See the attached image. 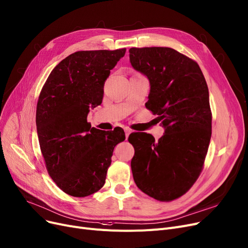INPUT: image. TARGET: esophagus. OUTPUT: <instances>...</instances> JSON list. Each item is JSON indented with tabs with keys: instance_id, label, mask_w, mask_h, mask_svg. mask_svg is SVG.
Returning <instances> with one entry per match:
<instances>
[{
	"instance_id": "obj_1",
	"label": "esophagus",
	"mask_w": 248,
	"mask_h": 248,
	"mask_svg": "<svg viewBox=\"0 0 248 248\" xmlns=\"http://www.w3.org/2000/svg\"><path fill=\"white\" fill-rule=\"evenodd\" d=\"M124 131H125V136H126V140L128 138V136H129V134L131 133V130L129 129V128H127V127H125L124 128Z\"/></svg>"
}]
</instances>
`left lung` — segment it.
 I'll list each match as a JSON object with an SVG mask.
<instances>
[{
    "mask_svg": "<svg viewBox=\"0 0 248 248\" xmlns=\"http://www.w3.org/2000/svg\"><path fill=\"white\" fill-rule=\"evenodd\" d=\"M129 58L150 80L145 107L165 128L157 141L145 132L129 135L133 179L148 196L171 202L190 189L203 168L212 136L209 88L199 64L174 48L131 47Z\"/></svg>",
    "mask_w": 248,
    "mask_h": 248,
    "instance_id": "1",
    "label": "left lung"
}]
</instances>
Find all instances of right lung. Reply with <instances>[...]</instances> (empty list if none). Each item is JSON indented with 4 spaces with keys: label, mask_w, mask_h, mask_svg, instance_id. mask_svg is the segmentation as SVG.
Wrapping results in <instances>:
<instances>
[{
    "label": "right lung",
    "mask_w": 248,
    "mask_h": 248,
    "mask_svg": "<svg viewBox=\"0 0 248 248\" xmlns=\"http://www.w3.org/2000/svg\"><path fill=\"white\" fill-rule=\"evenodd\" d=\"M126 48L79 51L48 75L38 96L36 130L48 175L65 193L84 197L106 182L115 146L125 140L122 128L103 131L87 122L100 106L104 84Z\"/></svg>",
    "instance_id": "right-lung-1"
}]
</instances>
